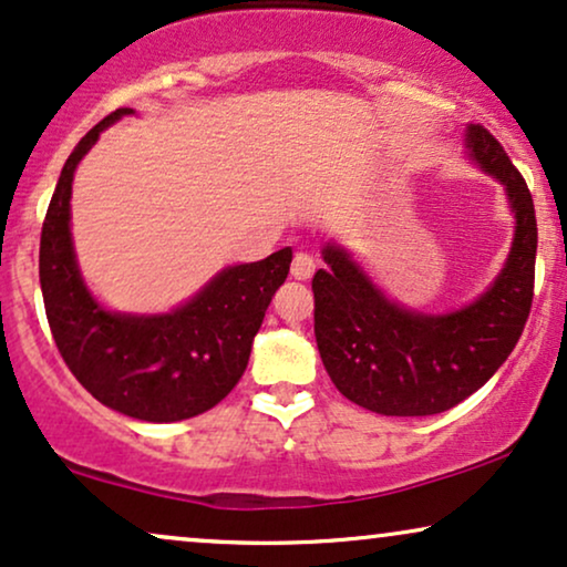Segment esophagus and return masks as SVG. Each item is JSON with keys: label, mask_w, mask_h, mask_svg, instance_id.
Instances as JSON below:
<instances>
[{"label": "esophagus", "mask_w": 567, "mask_h": 567, "mask_svg": "<svg viewBox=\"0 0 567 567\" xmlns=\"http://www.w3.org/2000/svg\"><path fill=\"white\" fill-rule=\"evenodd\" d=\"M315 274V260L307 252H297L291 260V276L297 278V281H307V278H312Z\"/></svg>", "instance_id": "34e87169"}]
</instances>
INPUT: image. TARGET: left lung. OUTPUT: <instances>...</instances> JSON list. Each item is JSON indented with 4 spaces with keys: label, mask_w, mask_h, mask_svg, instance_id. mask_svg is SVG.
<instances>
[{
    "label": "left lung",
    "mask_w": 567,
    "mask_h": 567,
    "mask_svg": "<svg viewBox=\"0 0 567 567\" xmlns=\"http://www.w3.org/2000/svg\"><path fill=\"white\" fill-rule=\"evenodd\" d=\"M466 156L505 187L516 218L511 252L487 291L443 315L409 310L328 241L312 278L315 338L333 385L385 416H430L468 399L516 349L534 299L536 216L524 176L482 124L463 130Z\"/></svg>",
    "instance_id": "obj_1"
}]
</instances>
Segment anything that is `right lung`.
Returning <instances> with one entry per match:
<instances>
[{
	"label": "right lung",
	"instance_id": "add662e5",
	"mask_svg": "<svg viewBox=\"0 0 567 567\" xmlns=\"http://www.w3.org/2000/svg\"><path fill=\"white\" fill-rule=\"evenodd\" d=\"M127 114L135 112L116 109L95 124L59 174L41 229L43 307L59 354L95 401L143 422H182L224 401L245 374L270 299L289 276L291 247L224 268L168 312L106 310L80 274L70 197L80 161Z\"/></svg>",
	"mask_w": 567,
	"mask_h": 567
}]
</instances>
